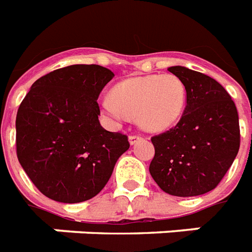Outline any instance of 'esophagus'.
I'll return each mask as SVG.
<instances>
[{"label": "esophagus", "instance_id": "1", "mask_svg": "<svg viewBox=\"0 0 252 252\" xmlns=\"http://www.w3.org/2000/svg\"><path fill=\"white\" fill-rule=\"evenodd\" d=\"M142 139L141 135H130L128 137V142H130V145H135L137 142H139Z\"/></svg>", "mask_w": 252, "mask_h": 252}]
</instances>
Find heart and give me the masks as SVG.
I'll return each instance as SVG.
<instances>
[{
    "label": "heart",
    "mask_w": 252,
    "mask_h": 252,
    "mask_svg": "<svg viewBox=\"0 0 252 252\" xmlns=\"http://www.w3.org/2000/svg\"><path fill=\"white\" fill-rule=\"evenodd\" d=\"M111 99L103 102V110L113 118L125 114L138 119L147 131L159 133L173 127L185 113L186 83L175 74L133 77L115 85Z\"/></svg>",
    "instance_id": "1"
}]
</instances>
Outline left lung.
<instances>
[{"label": "left lung", "instance_id": "8db88e82", "mask_svg": "<svg viewBox=\"0 0 252 252\" xmlns=\"http://www.w3.org/2000/svg\"><path fill=\"white\" fill-rule=\"evenodd\" d=\"M170 73L186 83L187 105L169 131L151 138L150 174L170 195L196 196L214 190L231 167L241 145L235 103L222 85L185 66Z\"/></svg>", "mask_w": 252, "mask_h": 252}]
</instances>
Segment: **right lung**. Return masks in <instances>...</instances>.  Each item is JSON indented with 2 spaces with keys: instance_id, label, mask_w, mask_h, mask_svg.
I'll return each instance as SVG.
<instances>
[{
  "instance_id": "1",
  "label": "right lung",
  "mask_w": 252,
  "mask_h": 252,
  "mask_svg": "<svg viewBox=\"0 0 252 252\" xmlns=\"http://www.w3.org/2000/svg\"><path fill=\"white\" fill-rule=\"evenodd\" d=\"M114 77L99 65H71L32 85L16 118L17 157L43 195L62 203L92 199L130 147L102 127L98 97Z\"/></svg>"
}]
</instances>
